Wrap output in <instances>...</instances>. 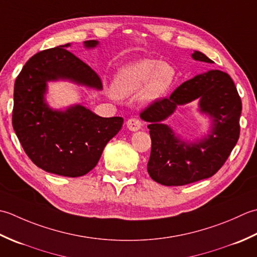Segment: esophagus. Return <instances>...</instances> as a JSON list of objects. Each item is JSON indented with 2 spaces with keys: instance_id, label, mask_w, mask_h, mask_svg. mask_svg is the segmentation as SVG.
<instances>
[{
  "instance_id": "obj_1",
  "label": "esophagus",
  "mask_w": 257,
  "mask_h": 257,
  "mask_svg": "<svg viewBox=\"0 0 257 257\" xmlns=\"http://www.w3.org/2000/svg\"><path fill=\"white\" fill-rule=\"evenodd\" d=\"M126 125H127V128L130 131H133V132H135V131H139L141 127H142V123H141L140 119L136 117L130 118L126 122Z\"/></svg>"
}]
</instances>
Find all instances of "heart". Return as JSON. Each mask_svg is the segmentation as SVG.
Here are the masks:
<instances>
[{
    "mask_svg": "<svg viewBox=\"0 0 257 257\" xmlns=\"http://www.w3.org/2000/svg\"><path fill=\"white\" fill-rule=\"evenodd\" d=\"M175 69L169 63L143 60L122 67L114 78L113 91L118 96H128L146 85L140 94L143 103H151L164 96L175 80Z\"/></svg>",
    "mask_w": 257,
    "mask_h": 257,
    "instance_id": "heart-1",
    "label": "heart"
}]
</instances>
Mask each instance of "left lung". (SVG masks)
<instances>
[{
	"mask_svg": "<svg viewBox=\"0 0 257 257\" xmlns=\"http://www.w3.org/2000/svg\"><path fill=\"white\" fill-rule=\"evenodd\" d=\"M196 61L214 63L195 51ZM198 99L203 113L212 118V130L206 138L188 144L161 123L177 105ZM242 101L227 73L211 70L198 74L176 88L170 97L158 99L140 116L149 122L152 140L148 172L152 180L166 186H181L213 176L228 159L239 138Z\"/></svg>",
	"mask_w": 257,
	"mask_h": 257,
	"instance_id": "8db88e82",
	"label": "left lung"
}]
</instances>
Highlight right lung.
<instances>
[{"mask_svg": "<svg viewBox=\"0 0 257 257\" xmlns=\"http://www.w3.org/2000/svg\"><path fill=\"white\" fill-rule=\"evenodd\" d=\"M97 41H85L95 48ZM41 51L25 63L14 84L12 124L21 145L33 163L52 174L77 177L96 166L103 150L121 130L122 117H101L74 105L52 109L44 95L49 81L69 80L102 90V81L90 66L64 48Z\"/></svg>", "mask_w": 257, "mask_h": 257, "instance_id": "right-lung-1", "label": "right lung"}]
</instances>
